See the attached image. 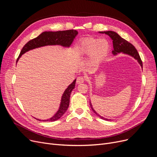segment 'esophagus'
<instances>
[{"mask_svg":"<svg viewBox=\"0 0 157 157\" xmlns=\"http://www.w3.org/2000/svg\"><path fill=\"white\" fill-rule=\"evenodd\" d=\"M84 82V78L83 77H78L77 79V83L78 84H81Z\"/></svg>","mask_w":157,"mask_h":157,"instance_id":"esophagus-1","label":"esophagus"}]
</instances>
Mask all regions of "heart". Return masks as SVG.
<instances>
[{
	"instance_id": "heart-1",
	"label": "heart",
	"mask_w": 157,
	"mask_h": 157,
	"mask_svg": "<svg viewBox=\"0 0 157 157\" xmlns=\"http://www.w3.org/2000/svg\"><path fill=\"white\" fill-rule=\"evenodd\" d=\"M109 50L107 40L87 37L80 42L78 50L83 56H90L89 61L92 65L99 63L104 58Z\"/></svg>"
}]
</instances>
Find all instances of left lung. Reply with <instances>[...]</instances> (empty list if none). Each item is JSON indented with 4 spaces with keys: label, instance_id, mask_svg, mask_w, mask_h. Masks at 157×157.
Returning a JSON list of instances; mask_svg holds the SVG:
<instances>
[{
    "label": "left lung",
    "instance_id": "left-lung-1",
    "mask_svg": "<svg viewBox=\"0 0 157 157\" xmlns=\"http://www.w3.org/2000/svg\"><path fill=\"white\" fill-rule=\"evenodd\" d=\"M99 33H102V34H106L109 37L111 38V39L113 40V50L112 51V54L113 56H117L118 54H124L128 56H130L132 57L133 58L137 60V62L140 65L141 68H143V64H142V61L141 60V58L140 57V55L137 52V50L135 48V47L133 46L129 42L124 40V39L117 34V33L112 31H100L99 32ZM90 107H91L92 110L94 111V113L98 115L99 118H102L103 120L105 121H111V119L109 118H106L101 116L94 110L92 105L91 103V101H90Z\"/></svg>",
    "mask_w": 157,
    "mask_h": 157
}]
</instances>
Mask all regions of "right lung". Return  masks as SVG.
Instances as JSON below:
<instances>
[{
  "label": "right lung",
  "instance_id": "obj_1",
  "mask_svg": "<svg viewBox=\"0 0 157 157\" xmlns=\"http://www.w3.org/2000/svg\"><path fill=\"white\" fill-rule=\"evenodd\" d=\"M78 35V31L76 30H67V31H44L42 33L37 37L29 40L27 43L23 47L17 59L18 61L23 54L26 53L27 52L40 48L46 46H55L59 45L65 48L69 47L73 43L75 38ZM76 80L75 79L73 82L69 84L68 87L65 89L62 96L61 98V102L58 110L54 114V115L51 118L46 120H40L36 118L38 121H45V122H52L56 121L62 117L65 113L67 111L69 105L70 96L71 92L75 88Z\"/></svg>",
  "mask_w": 157,
  "mask_h": 157
}]
</instances>
